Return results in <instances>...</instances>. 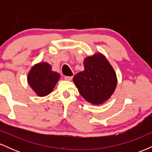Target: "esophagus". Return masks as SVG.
Segmentation results:
<instances>
[{
    "instance_id": "1",
    "label": "esophagus",
    "mask_w": 152,
    "mask_h": 152,
    "mask_svg": "<svg viewBox=\"0 0 152 152\" xmlns=\"http://www.w3.org/2000/svg\"><path fill=\"white\" fill-rule=\"evenodd\" d=\"M64 78L66 80H67V81H71L73 78V76H64Z\"/></svg>"
}]
</instances>
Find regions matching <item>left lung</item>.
Listing matches in <instances>:
<instances>
[{
    "label": "left lung",
    "instance_id": "obj_1",
    "mask_svg": "<svg viewBox=\"0 0 152 152\" xmlns=\"http://www.w3.org/2000/svg\"><path fill=\"white\" fill-rule=\"evenodd\" d=\"M84 71L76 74L74 82L82 96L88 102L100 104L114 93L116 76L106 58L98 53L83 61Z\"/></svg>",
    "mask_w": 152,
    "mask_h": 152
}]
</instances>
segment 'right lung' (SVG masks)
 <instances>
[{"mask_svg":"<svg viewBox=\"0 0 152 152\" xmlns=\"http://www.w3.org/2000/svg\"><path fill=\"white\" fill-rule=\"evenodd\" d=\"M60 75L51 71L47 63H40L33 66L28 75V82L31 88L40 96L48 95L53 89Z\"/></svg>","mask_w":152,"mask_h":152,"instance_id":"obj_1","label":"right lung"}]
</instances>
